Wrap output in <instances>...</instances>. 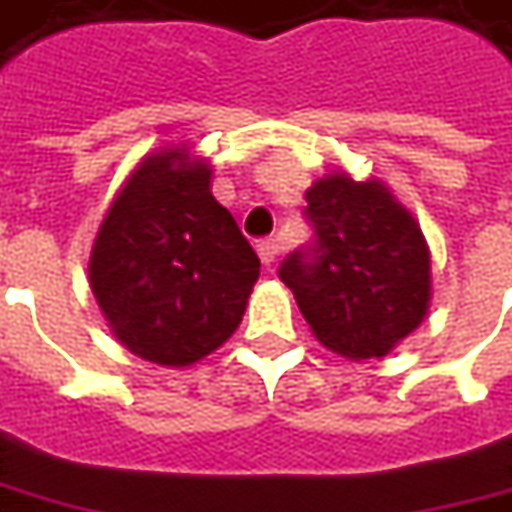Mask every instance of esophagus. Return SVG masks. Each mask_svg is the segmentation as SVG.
Wrapping results in <instances>:
<instances>
[{
	"mask_svg": "<svg viewBox=\"0 0 512 512\" xmlns=\"http://www.w3.org/2000/svg\"><path fill=\"white\" fill-rule=\"evenodd\" d=\"M256 250H259V259H262L264 264H273L276 259H279V253H281V242L279 239H262L259 245H256Z\"/></svg>",
	"mask_w": 512,
	"mask_h": 512,
	"instance_id": "34e87169",
	"label": "esophagus"
}]
</instances>
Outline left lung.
Wrapping results in <instances>:
<instances>
[{
	"instance_id": "left-lung-1",
	"label": "left lung",
	"mask_w": 512,
	"mask_h": 512,
	"mask_svg": "<svg viewBox=\"0 0 512 512\" xmlns=\"http://www.w3.org/2000/svg\"><path fill=\"white\" fill-rule=\"evenodd\" d=\"M304 216L312 242L279 267L321 344L352 360L383 358L423 324L431 301L428 245L380 180L341 171L315 180Z\"/></svg>"
}]
</instances>
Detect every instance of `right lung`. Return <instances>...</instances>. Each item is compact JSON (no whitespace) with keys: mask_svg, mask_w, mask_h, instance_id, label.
<instances>
[{"mask_svg":"<svg viewBox=\"0 0 512 512\" xmlns=\"http://www.w3.org/2000/svg\"><path fill=\"white\" fill-rule=\"evenodd\" d=\"M259 256L211 194L185 146L140 160L109 205L89 287L120 344L160 366H191L239 327Z\"/></svg>","mask_w":512,"mask_h":512,"instance_id":"obj_1","label":"right lung"}]
</instances>
